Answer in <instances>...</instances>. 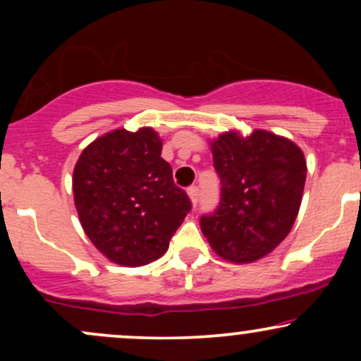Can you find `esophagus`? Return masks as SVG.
<instances>
[{"instance_id":"34e87169","label":"esophagus","mask_w":361,"mask_h":361,"mask_svg":"<svg viewBox=\"0 0 361 361\" xmlns=\"http://www.w3.org/2000/svg\"><path fill=\"white\" fill-rule=\"evenodd\" d=\"M186 193H188L192 204L197 205L198 204V195H200V193H198V186H190V188L186 190Z\"/></svg>"}]
</instances>
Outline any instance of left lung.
Listing matches in <instances>:
<instances>
[{
  "instance_id": "8db88e82",
  "label": "left lung",
  "mask_w": 361,
  "mask_h": 361,
  "mask_svg": "<svg viewBox=\"0 0 361 361\" xmlns=\"http://www.w3.org/2000/svg\"><path fill=\"white\" fill-rule=\"evenodd\" d=\"M221 178V202L200 227L212 250L233 263H251L287 238L304 193V152L292 140L256 128L243 137L224 132L210 142Z\"/></svg>"
}]
</instances>
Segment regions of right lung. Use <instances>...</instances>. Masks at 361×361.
<instances>
[{"label": "right lung", "mask_w": 361, "mask_h": 361, "mask_svg": "<svg viewBox=\"0 0 361 361\" xmlns=\"http://www.w3.org/2000/svg\"><path fill=\"white\" fill-rule=\"evenodd\" d=\"M161 149L151 127L117 128L93 140L74 166V204L82 229L98 251L122 267L161 258L192 209Z\"/></svg>", "instance_id": "right-lung-1"}]
</instances>
